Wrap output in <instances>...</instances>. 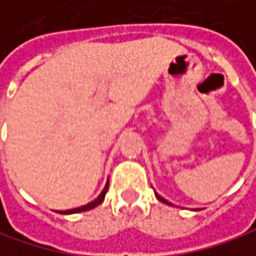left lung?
<instances>
[{
  "mask_svg": "<svg viewBox=\"0 0 256 256\" xmlns=\"http://www.w3.org/2000/svg\"><path fill=\"white\" fill-rule=\"evenodd\" d=\"M154 194H156V192H154ZM156 198H158L159 201H162V202H165V204H170V206H172L171 202H168V201H166L165 198H162V196H160V195H158V194H156Z\"/></svg>",
  "mask_w": 256,
  "mask_h": 256,
  "instance_id": "obj_1",
  "label": "left lung"
}]
</instances>
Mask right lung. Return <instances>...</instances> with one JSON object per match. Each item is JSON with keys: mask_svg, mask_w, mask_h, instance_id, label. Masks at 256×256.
<instances>
[{"mask_svg": "<svg viewBox=\"0 0 256 256\" xmlns=\"http://www.w3.org/2000/svg\"><path fill=\"white\" fill-rule=\"evenodd\" d=\"M108 188H109V180H108V183H106V186L103 188V190H102V194L94 200V201H91V202H88L86 206H82V207H78V208H73V210H66V212H58V213H61V214H72V213H80V212H88V210H91V208H94V207H97L98 204H102L103 202V200H104V195H106V192H108Z\"/></svg>", "mask_w": 256, "mask_h": 256, "instance_id": "1", "label": "right lung"}]
</instances>
